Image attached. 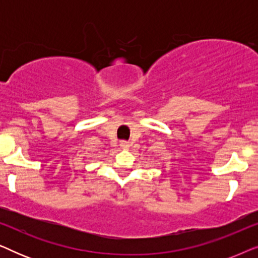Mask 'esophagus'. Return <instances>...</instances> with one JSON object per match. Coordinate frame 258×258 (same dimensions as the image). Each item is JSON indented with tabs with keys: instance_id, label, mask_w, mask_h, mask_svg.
Segmentation results:
<instances>
[{
	"instance_id": "obj_1",
	"label": "esophagus",
	"mask_w": 258,
	"mask_h": 258,
	"mask_svg": "<svg viewBox=\"0 0 258 258\" xmlns=\"http://www.w3.org/2000/svg\"><path fill=\"white\" fill-rule=\"evenodd\" d=\"M119 147H121V148H128L129 143L125 142V141H121V142H119Z\"/></svg>"
}]
</instances>
